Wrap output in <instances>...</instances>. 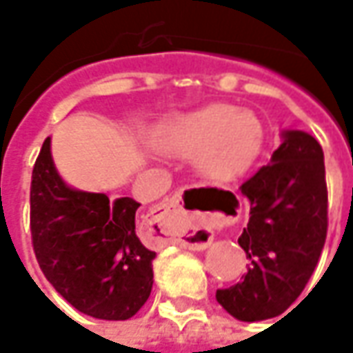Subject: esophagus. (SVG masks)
Here are the masks:
<instances>
[{
    "instance_id": "esophagus-1",
    "label": "esophagus",
    "mask_w": 353,
    "mask_h": 353,
    "mask_svg": "<svg viewBox=\"0 0 353 353\" xmlns=\"http://www.w3.org/2000/svg\"><path fill=\"white\" fill-rule=\"evenodd\" d=\"M151 219L159 223L161 232L166 236V244H177L187 250H204L214 240L212 223L206 219L185 217L181 192H176L172 199L166 200L151 215Z\"/></svg>"
}]
</instances>
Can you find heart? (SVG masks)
I'll return each instance as SVG.
<instances>
[{
	"mask_svg": "<svg viewBox=\"0 0 353 353\" xmlns=\"http://www.w3.org/2000/svg\"><path fill=\"white\" fill-rule=\"evenodd\" d=\"M265 130L257 117L230 103L176 115L153 132L154 147L176 157L194 154V166L212 181H230L257 161Z\"/></svg>",
	"mask_w": 353,
	"mask_h": 353,
	"instance_id": "heart-1",
	"label": "heart"
}]
</instances>
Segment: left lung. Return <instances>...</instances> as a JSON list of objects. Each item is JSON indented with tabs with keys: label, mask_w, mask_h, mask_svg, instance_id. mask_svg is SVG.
<instances>
[{
	"label": "left lung",
	"mask_w": 353,
	"mask_h": 353,
	"mask_svg": "<svg viewBox=\"0 0 353 353\" xmlns=\"http://www.w3.org/2000/svg\"><path fill=\"white\" fill-rule=\"evenodd\" d=\"M240 189L250 200V221L238 244L252 266L215 299L240 321L276 318L303 293L325 245L323 149L306 132H283L270 164Z\"/></svg>",
	"instance_id": "left-lung-1"
}]
</instances>
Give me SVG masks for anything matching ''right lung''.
Returning a JSON list of instances; mask_svg holds the SVG:
<instances>
[{
	"instance_id": "1",
	"label": "right lung",
	"mask_w": 353,
	"mask_h": 353,
	"mask_svg": "<svg viewBox=\"0 0 353 353\" xmlns=\"http://www.w3.org/2000/svg\"><path fill=\"white\" fill-rule=\"evenodd\" d=\"M138 208L128 196L68 187L52 164L50 138L43 141L30 187L32 245L45 278L73 308L121 321L145 304L157 253L143 244Z\"/></svg>"
}]
</instances>
